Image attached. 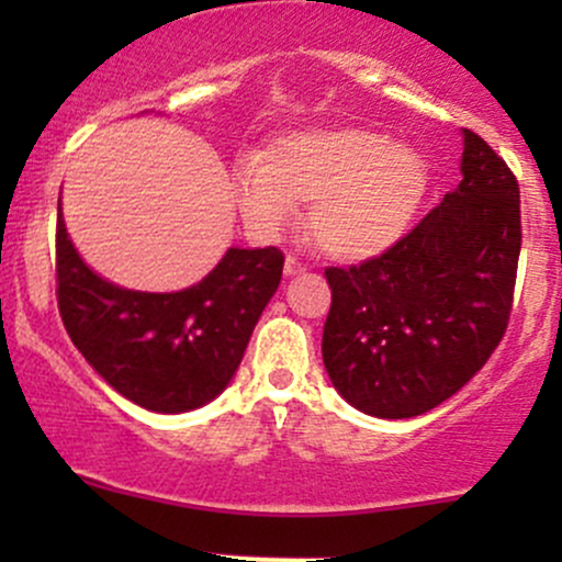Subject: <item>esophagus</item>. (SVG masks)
<instances>
[{
    "instance_id": "34e87169",
    "label": "esophagus",
    "mask_w": 562,
    "mask_h": 562,
    "mask_svg": "<svg viewBox=\"0 0 562 562\" xmlns=\"http://www.w3.org/2000/svg\"><path fill=\"white\" fill-rule=\"evenodd\" d=\"M306 272V263H301L295 256H288L285 259V277H295V274H303Z\"/></svg>"
}]
</instances>
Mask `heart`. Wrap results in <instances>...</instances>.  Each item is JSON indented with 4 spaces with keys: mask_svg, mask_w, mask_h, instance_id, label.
I'll list each match as a JSON object with an SVG mask.
<instances>
[{
    "mask_svg": "<svg viewBox=\"0 0 562 562\" xmlns=\"http://www.w3.org/2000/svg\"><path fill=\"white\" fill-rule=\"evenodd\" d=\"M428 160L364 126H314L277 137L267 160L235 166L232 190L250 229L277 235L312 203L308 229L327 256L364 261L389 250L420 209Z\"/></svg>",
    "mask_w": 562,
    "mask_h": 562,
    "instance_id": "1",
    "label": "heart"
}]
</instances>
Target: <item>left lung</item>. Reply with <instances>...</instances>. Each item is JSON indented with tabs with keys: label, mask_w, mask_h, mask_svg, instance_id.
I'll list each match as a JSON object with an SVG mask.
<instances>
[{
	"label": "left lung",
	"mask_w": 562,
	"mask_h": 562,
	"mask_svg": "<svg viewBox=\"0 0 562 562\" xmlns=\"http://www.w3.org/2000/svg\"><path fill=\"white\" fill-rule=\"evenodd\" d=\"M462 182L378 259L325 272L322 359L359 412L404 420L454 396L507 330L520 256V190L462 128Z\"/></svg>",
	"instance_id": "1"
}]
</instances>
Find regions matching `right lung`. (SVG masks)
Returning <instances> with one entry per match:
<instances>
[{
  "label": "right lung",
  "mask_w": 562,
  "mask_h": 562,
  "mask_svg": "<svg viewBox=\"0 0 562 562\" xmlns=\"http://www.w3.org/2000/svg\"><path fill=\"white\" fill-rule=\"evenodd\" d=\"M282 250L229 248L195 285L145 293L113 285L70 243L57 200V306L94 372L160 415L214 402L282 280Z\"/></svg>",
  "instance_id": "1"
}]
</instances>
